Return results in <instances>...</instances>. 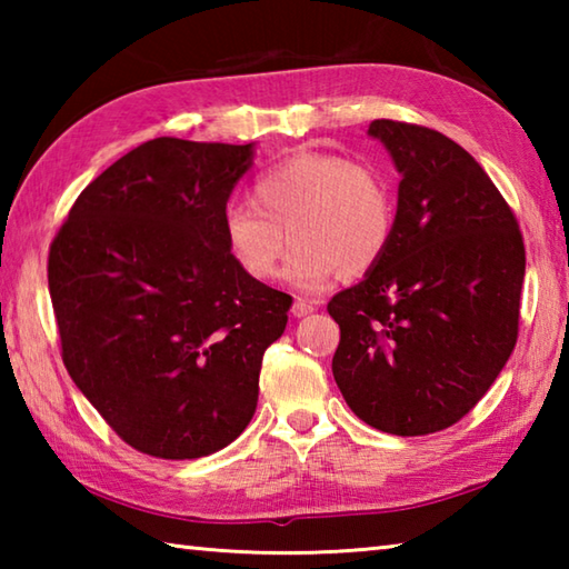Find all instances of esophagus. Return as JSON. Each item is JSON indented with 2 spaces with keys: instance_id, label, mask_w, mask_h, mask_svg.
<instances>
[{
  "instance_id": "34e87169",
  "label": "esophagus",
  "mask_w": 569,
  "mask_h": 569,
  "mask_svg": "<svg viewBox=\"0 0 569 569\" xmlns=\"http://www.w3.org/2000/svg\"><path fill=\"white\" fill-rule=\"evenodd\" d=\"M313 311H316V303H313V301H308V298H296V301H293V308H291V313H293V316H298V319H303V316L313 313Z\"/></svg>"
}]
</instances>
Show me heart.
I'll return each mask as SVG.
<instances>
[{
	"label": "heart",
	"instance_id": "heart-1",
	"mask_svg": "<svg viewBox=\"0 0 569 569\" xmlns=\"http://www.w3.org/2000/svg\"><path fill=\"white\" fill-rule=\"evenodd\" d=\"M253 206L226 208L230 256L256 281L278 273L288 243L286 276L301 288H323L341 273L359 278L389 250L397 200L371 162L336 152H298L253 182ZM292 238L288 239L287 236Z\"/></svg>",
	"mask_w": 569,
	"mask_h": 569
}]
</instances>
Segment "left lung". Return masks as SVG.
<instances>
[{
	"label": "left lung",
	"mask_w": 569,
	"mask_h": 569,
	"mask_svg": "<svg viewBox=\"0 0 569 569\" xmlns=\"http://www.w3.org/2000/svg\"><path fill=\"white\" fill-rule=\"evenodd\" d=\"M401 172L381 261L329 301L333 379L369 427L435 435L477 407L515 351L525 240L469 152L421 124L373 120Z\"/></svg>",
	"instance_id": "left-lung-1"
}]
</instances>
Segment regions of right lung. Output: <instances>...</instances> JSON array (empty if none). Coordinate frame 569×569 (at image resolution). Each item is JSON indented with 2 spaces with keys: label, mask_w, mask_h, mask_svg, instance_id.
<instances>
[{
  "label": "right lung",
  "mask_w": 569,
  "mask_h": 569,
  "mask_svg": "<svg viewBox=\"0 0 569 569\" xmlns=\"http://www.w3.org/2000/svg\"><path fill=\"white\" fill-rule=\"evenodd\" d=\"M253 146L156 138L74 200L47 281L62 361L114 435L198 459L253 419L291 296L243 273L223 216Z\"/></svg>",
  "instance_id": "obj_1"
}]
</instances>
